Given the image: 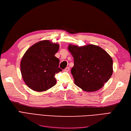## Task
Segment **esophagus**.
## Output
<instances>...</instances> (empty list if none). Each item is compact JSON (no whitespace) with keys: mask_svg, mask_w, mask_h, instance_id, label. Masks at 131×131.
Here are the masks:
<instances>
[{"mask_svg":"<svg viewBox=\"0 0 131 131\" xmlns=\"http://www.w3.org/2000/svg\"><path fill=\"white\" fill-rule=\"evenodd\" d=\"M69 70H70L69 67H66V68H65L64 71H65V72H69Z\"/></svg>","mask_w":131,"mask_h":131,"instance_id":"1","label":"esophagus"}]
</instances>
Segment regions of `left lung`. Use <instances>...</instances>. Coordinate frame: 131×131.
<instances>
[{"mask_svg":"<svg viewBox=\"0 0 131 131\" xmlns=\"http://www.w3.org/2000/svg\"><path fill=\"white\" fill-rule=\"evenodd\" d=\"M74 57L71 73L75 84L88 92L101 89L113 74V59L101 47L94 45L82 47L70 45Z\"/></svg>","mask_w":131,"mask_h":131,"instance_id":"left-lung-1","label":"left lung"}]
</instances>
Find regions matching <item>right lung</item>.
I'll return each mask as SVG.
<instances>
[{
  "instance_id": "obj_1",
  "label": "right lung",
  "mask_w": 131,
  "mask_h": 131,
  "mask_svg": "<svg viewBox=\"0 0 131 131\" xmlns=\"http://www.w3.org/2000/svg\"><path fill=\"white\" fill-rule=\"evenodd\" d=\"M58 50L57 43L43 40L26 51L21 62V72L30 89L42 92L56 85L55 75L62 70L58 67L59 59L54 56Z\"/></svg>"
}]
</instances>
